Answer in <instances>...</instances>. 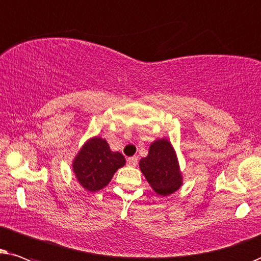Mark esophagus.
Wrapping results in <instances>:
<instances>
[{
	"instance_id": "obj_1",
	"label": "esophagus",
	"mask_w": 261,
	"mask_h": 261,
	"mask_svg": "<svg viewBox=\"0 0 261 261\" xmlns=\"http://www.w3.org/2000/svg\"><path fill=\"white\" fill-rule=\"evenodd\" d=\"M137 162H138V159L136 158V156H133V158H128L127 159V165L131 166V167L136 166Z\"/></svg>"
}]
</instances>
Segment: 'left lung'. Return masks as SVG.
<instances>
[{"label": "left lung", "mask_w": 261, "mask_h": 261, "mask_svg": "<svg viewBox=\"0 0 261 261\" xmlns=\"http://www.w3.org/2000/svg\"><path fill=\"white\" fill-rule=\"evenodd\" d=\"M140 168L151 189L160 196H169L182 185L175 150L166 138L152 142L147 158L141 159Z\"/></svg>", "instance_id": "left-lung-1"}]
</instances>
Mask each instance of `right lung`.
Segmentation results:
<instances>
[{"instance_id": "obj_1", "label": "right lung", "mask_w": 261, "mask_h": 261, "mask_svg": "<svg viewBox=\"0 0 261 261\" xmlns=\"http://www.w3.org/2000/svg\"><path fill=\"white\" fill-rule=\"evenodd\" d=\"M124 165V156L111 150L106 140L93 137L82 145L75 156L72 171L83 189L95 192L109 185L114 173Z\"/></svg>"}]
</instances>
